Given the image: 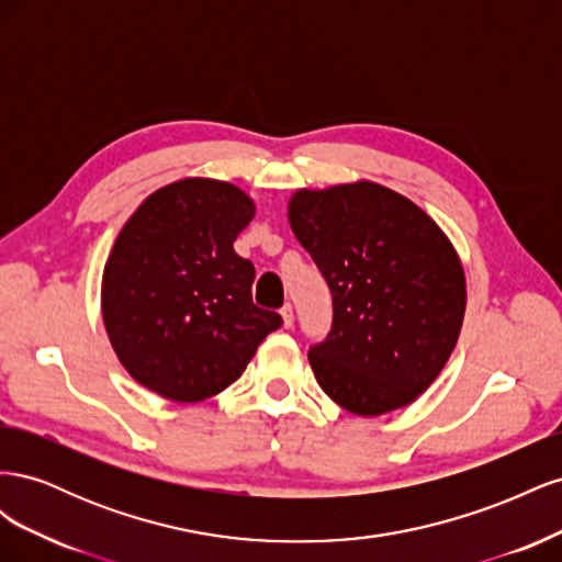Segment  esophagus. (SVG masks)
Listing matches in <instances>:
<instances>
[{"label": "esophagus", "instance_id": "1", "mask_svg": "<svg viewBox=\"0 0 562 562\" xmlns=\"http://www.w3.org/2000/svg\"><path fill=\"white\" fill-rule=\"evenodd\" d=\"M281 318H283V328H293V307H291V304L281 307Z\"/></svg>", "mask_w": 562, "mask_h": 562}]
</instances>
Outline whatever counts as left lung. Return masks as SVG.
I'll return each mask as SVG.
<instances>
[{
  "instance_id": "1",
  "label": "left lung",
  "mask_w": 562,
  "mask_h": 562,
  "mask_svg": "<svg viewBox=\"0 0 562 562\" xmlns=\"http://www.w3.org/2000/svg\"><path fill=\"white\" fill-rule=\"evenodd\" d=\"M288 223L333 295V330L310 349L321 389L361 417L417 401L464 323L467 277L448 234L370 180L293 192Z\"/></svg>"
}]
</instances>
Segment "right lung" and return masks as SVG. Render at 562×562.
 I'll return each mask as SVG.
<instances>
[{"instance_id": "right-lung-1", "label": "right lung", "mask_w": 562, "mask_h": 562, "mask_svg": "<svg viewBox=\"0 0 562 562\" xmlns=\"http://www.w3.org/2000/svg\"><path fill=\"white\" fill-rule=\"evenodd\" d=\"M255 215L239 184L182 178L126 220L100 283V310L119 363L176 403L217 396L281 326L252 304L255 267L234 241Z\"/></svg>"}]
</instances>
